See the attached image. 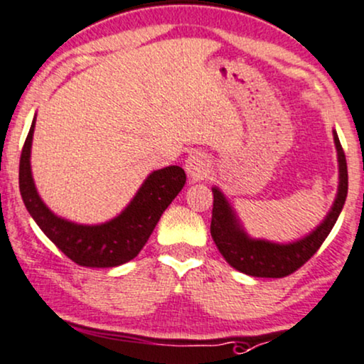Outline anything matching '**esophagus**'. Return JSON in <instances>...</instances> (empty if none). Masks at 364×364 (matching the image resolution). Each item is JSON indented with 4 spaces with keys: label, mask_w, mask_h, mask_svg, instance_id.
I'll return each mask as SVG.
<instances>
[{
    "label": "esophagus",
    "mask_w": 364,
    "mask_h": 364,
    "mask_svg": "<svg viewBox=\"0 0 364 364\" xmlns=\"http://www.w3.org/2000/svg\"><path fill=\"white\" fill-rule=\"evenodd\" d=\"M210 168H212V163H210L208 157L201 154V152H191V154L186 157L185 169L191 178H205L210 173Z\"/></svg>",
    "instance_id": "34e87169"
}]
</instances>
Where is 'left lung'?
Returning <instances> with one entry per match:
<instances>
[{
  "instance_id": "8db88e82",
  "label": "left lung",
  "mask_w": 364,
  "mask_h": 364,
  "mask_svg": "<svg viewBox=\"0 0 364 364\" xmlns=\"http://www.w3.org/2000/svg\"><path fill=\"white\" fill-rule=\"evenodd\" d=\"M334 142L337 157H339V191H337L334 207L326 220L312 234L299 242L279 246V244L266 242V240L249 239L237 225V220H235L224 195L217 188H213L210 232H212L218 251L232 268L257 278H283L300 269L321 249L322 242L331 234L332 227L343 210L346 196H348V164H346L343 146H341L336 132Z\"/></svg>"
}]
</instances>
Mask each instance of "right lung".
<instances>
[{"label":"right lung","mask_w":364,"mask_h":364,"mask_svg":"<svg viewBox=\"0 0 364 364\" xmlns=\"http://www.w3.org/2000/svg\"><path fill=\"white\" fill-rule=\"evenodd\" d=\"M35 118L25 139L20 156V193L28 213L73 262L86 268H113L134 259L146 246L152 230L168 205L176 198L186 183V174L179 166L154 171L130 205L117 218L102 225H77L55 217L35 190L30 171V147Z\"/></svg>","instance_id":"1"}]
</instances>
